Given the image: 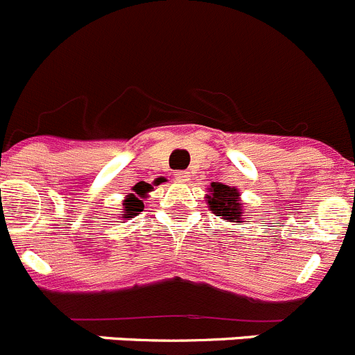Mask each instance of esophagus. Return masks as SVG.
I'll use <instances>...</instances> for the list:
<instances>
[{
  "label": "esophagus",
  "instance_id": "1",
  "mask_svg": "<svg viewBox=\"0 0 355 355\" xmlns=\"http://www.w3.org/2000/svg\"><path fill=\"white\" fill-rule=\"evenodd\" d=\"M174 180L178 181V183H187V181L190 180V174H188L187 171H180V172H175V174H174Z\"/></svg>",
  "mask_w": 355,
  "mask_h": 355
}]
</instances>
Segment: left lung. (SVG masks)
Returning a JSON list of instances; mask_svg holds the SVG:
<instances>
[{"instance_id": "1", "label": "left lung", "mask_w": 355, "mask_h": 355, "mask_svg": "<svg viewBox=\"0 0 355 355\" xmlns=\"http://www.w3.org/2000/svg\"><path fill=\"white\" fill-rule=\"evenodd\" d=\"M211 191L213 193L207 197V204L209 209L213 211L216 216H222L223 220L229 222L239 223L241 222V202H239V191L236 188H230L222 183L211 184Z\"/></svg>"}]
</instances>
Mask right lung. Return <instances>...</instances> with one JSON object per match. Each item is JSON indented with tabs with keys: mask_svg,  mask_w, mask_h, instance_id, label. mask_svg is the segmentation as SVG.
<instances>
[{
	"mask_svg": "<svg viewBox=\"0 0 355 355\" xmlns=\"http://www.w3.org/2000/svg\"><path fill=\"white\" fill-rule=\"evenodd\" d=\"M135 193L137 195H128V199L125 200V216L123 218H132V216H137L141 214V211H144V202H142L139 197H142L144 193H148L149 190H146L144 187H135L133 188Z\"/></svg>",
	"mask_w": 355,
	"mask_h": 355,
	"instance_id": "add662e5",
	"label": "right lung"
}]
</instances>
